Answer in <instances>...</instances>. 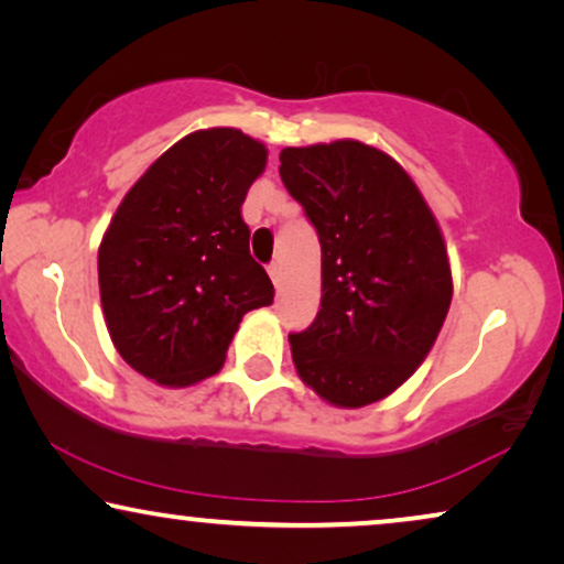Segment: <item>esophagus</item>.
I'll list each match as a JSON object with an SVG mask.
<instances>
[{"label": "esophagus", "instance_id": "obj_1", "mask_svg": "<svg viewBox=\"0 0 564 564\" xmlns=\"http://www.w3.org/2000/svg\"><path fill=\"white\" fill-rule=\"evenodd\" d=\"M269 269V276H272V282H274V288L280 290V282H282V267L276 264V261H272V264L267 267Z\"/></svg>", "mask_w": 564, "mask_h": 564}]
</instances>
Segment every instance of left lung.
Returning a JSON list of instances; mask_svg holds the SVG:
<instances>
[{
	"instance_id": "obj_1",
	"label": "left lung",
	"mask_w": 564,
	"mask_h": 564,
	"mask_svg": "<svg viewBox=\"0 0 564 564\" xmlns=\"http://www.w3.org/2000/svg\"><path fill=\"white\" fill-rule=\"evenodd\" d=\"M280 176L321 241L315 321L290 334L305 384L338 408L388 398L434 346L452 269L434 213L405 169L359 141L282 149Z\"/></svg>"
}]
</instances>
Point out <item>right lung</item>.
Returning a JSON list of instances; mask_svg holds the SVG:
<instances>
[{
  "label": "right lung",
  "instance_id": "add662e5",
  "mask_svg": "<svg viewBox=\"0 0 564 564\" xmlns=\"http://www.w3.org/2000/svg\"><path fill=\"white\" fill-rule=\"evenodd\" d=\"M267 149L236 128L184 135L138 180L99 243L105 323L120 357L164 388L218 372L238 323L272 305L241 205Z\"/></svg>",
  "mask_w": 564,
  "mask_h": 564
}]
</instances>
